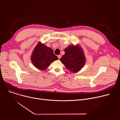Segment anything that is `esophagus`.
Listing matches in <instances>:
<instances>
[{
	"label": "esophagus",
	"mask_w": 120,
	"mask_h": 120,
	"mask_svg": "<svg viewBox=\"0 0 120 120\" xmlns=\"http://www.w3.org/2000/svg\"><path fill=\"white\" fill-rule=\"evenodd\" d=\"M57 56H58V58L59 59H60V58H61V55H58Z\"/></svg>",
	"instance_id": "esophagus-1"
}]
</instances>
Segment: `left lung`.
Wrapping results in <instances>:
<instances>
[{"label": "left lung", "mask_w": 120, "mask_h": 120, "mask_svg": "<svg viewBox=\"0 0 120 120\" xmlns=\"http://www.w3.org/2000/svg\"><path fill=\"white\" fill-rule=\"evenodd\" d=\"M65 54L60 60L66 68L72 72H77L85 64L86 58L83 49L79 46L71 45L64 49Z\"/></svg>", "instance_id": "1"}]
</instances>
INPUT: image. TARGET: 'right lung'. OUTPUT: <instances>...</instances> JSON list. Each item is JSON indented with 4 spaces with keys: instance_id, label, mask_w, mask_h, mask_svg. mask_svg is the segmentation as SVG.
I'll return each instance as SVG.
<instances>
[{
    "instance_id": "right-lung-1",
    "label": "right lung",
    "mask_w": 120,
    "mask_h": 120,
    "mask_svg": "<svg viewBox=\"0 0 120 120\" xmlns=\"http://www.w3.org/2000/svg\"><path fill=\"white\" fill-rule=\"evenodd\" d=\"M58 59L52 49L41 42L37 44L31 56V61L34 66L42 71L46 70L52 63Z\"/></svg>"
}]
</instances>
